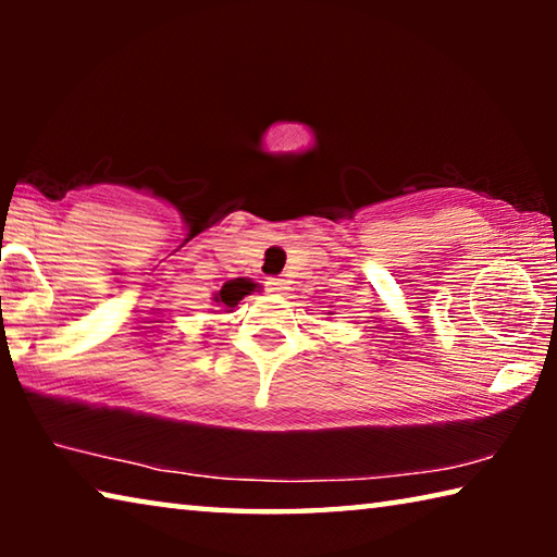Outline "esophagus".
Segmentation results:
<instances>
[{
    "mask_svg": "<svg viewBox=\"0 0 557 557\" xmlns=\"http://www.w3.org/2000/svg\"><path fill=\"white\" fill-rule=\"evenodd\" d=\"M268 289L275 292V295H287L289 282H287L285 277H270V280H268Z\"/></svg>",
    "mask_w": 557,
    "mask_h": 557,
    "instance_id": "obj_1",
    "label": "esophagus"
}]
</instances>
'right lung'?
Returning a JSON list of instances; mask_svg holds the SVG:
<instances>
[{
  "label": "right lung",
  "instance_id": "right-lung-1",
  "mask_svg": "<svg viewBox=\"0 0 557 557\" xmlns=\"http://www.w3.org/2000/svg\"><path fill=\"white\" fill-rule=\"evenodd\" d=\"M256 287H258L256 282H250L248 277L231 280V282H225V285L221 287V292H215L213 301L221 307V312H233L235 305H238V301H240L245 295H250V292H256Z\"/></svg>",
  "mask_w": 557,
  "mask_h": 557
}]
</instances>
